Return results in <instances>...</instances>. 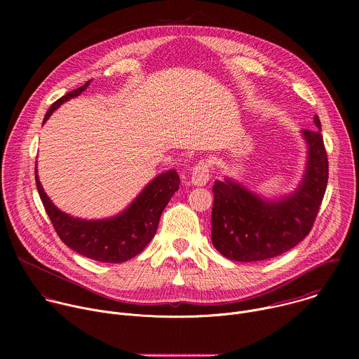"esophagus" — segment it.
I'll list each match as a JSON object with an SVG mask.
<instances>
[{"instance_id": "1", "label": "esophagus", "mask_w": 359, "mask_h": 359, "mask_svg": "<svg viewBox=\"0 0 359 359\" xmlns=\"http://www.w3.org/2000/svg\"><path fill=\"white\" fill-rule=\"evenodd\" d=\"M210 179V165L204 161H200L193 169H191V176L190 182L194 186H204Z\"/></svg>"}]
</instances>
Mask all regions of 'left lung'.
Wrapping results in <instances>:
<instances>
[{
  "label": "left lung",
  "mask_w": 359,
  "mask_h": 359,
  "mask_svg": "<svg viewBox=\"0 0 359 359\" xmlns=\"http://www.w3.org/2000/svg\"><path fill=\"white\" fill-rule=\"evenodd\" d=\"M314 125L317 129L302 130L309 161L292 194L269 200L229 177L215 182L212 241L224 257L241 263L273 259L309 236L328 182V158L317 115Z\"/></svg>",
  "instance_id": "1"
}]
</instances>
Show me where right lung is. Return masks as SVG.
I'll list each match as a JSON object with an SVG mask.
<instances>
[{"label":"right lung","mask_w":359,"mask_h":359,"mask_svg":"<svg viewBox=\"0 0 359 359\" xmlns=\"http://www.w3.org/2000/svg\"><path fill=\"white\" fill-rule=\"evenodd\" d=\"M89 83L90 81L54 102L42 123L67 100L81 95ZM35 182L46 215L60 238L74 251L102 263H123L139 254L155 237L161 215L180 184L175 169L165 172L153 179L121 215L102 220H83L61 212L50 201L41 186L36 168Z\"/></svg>","instance_id":"right-lung-1"}]
</instances>
